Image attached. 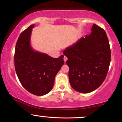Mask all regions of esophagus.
Wrapping results in <instances>:
<instances>
[{
    "label": "esophagus",
    "instance_id": "obj_1",
    "mask_svg": "<svg viewBox=\"0 0 122 122\" xmlns=\"http://www.w3.org/2000/svg\"><path fill=\"white\" fill-rule=\"evenodd\" d=\"M63 59H64V61H65V62H66V61H67L68 58H67V57H66V56H64V58H63Z\"/></svg>",
    "mask_w": 122,
    "mask_h": 122
}]
</instances>
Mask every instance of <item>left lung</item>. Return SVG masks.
Instances as JSON below:
<instances>
[{"instance_id": "1", "label": "left lung", "mask_w": 122, "mask_h": 122, "mask_svg": "<svg viewBox=\"0 0 122 122\" xmlns=\"http://www.w3.org/2000/svg\"><path fill=\"white\" fill-rule=\"evenodd\" d=\"M63 54L68 58L69 82L75 91L88 93L101 86L107 75L111 56L104 29L94 24L89 36L66 48Z\"/></svg>"}]
</instances>
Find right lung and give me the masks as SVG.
Listing matches in <instances>:
<instances>
[{
    "label": "right lung",
    "mask_w": 122,
    "mask_h": 122,
    "mask_svg": "<svg viewBox=\"0 0 122 122\" xmlns=\"http://www.w3.org/2000/svg\"><path fill=\"white\" fill-rule=\"evenodd\" d=\"M32 24L23 31L16 42L14 66L20 82L26 91L41 96L52 89L56 76L63 64L64 56L54 58L35 51L30 45Z\"/></svg>",
    "instance_id": "right-lung-1"
}]
</instances>
